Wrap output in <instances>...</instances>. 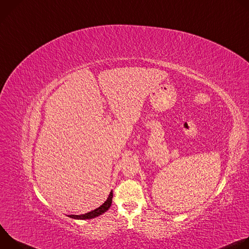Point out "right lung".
Returning a JSON list of instances; mask_svg holds the SVG:
<instances>
[{
  "mask_svg": "<svg viewBox=\"0 0 249 249\" xmlns=\"http://www.w3.org/2000/svg\"><path fill=\"white\" fill-rule=\"evenodd\" d=\"M112 197H113V193L112 191L109 193V196L107 198V200H106L100 207L89 212V213H86V214H82V215H69L68 217L72 218V219H76V220H89V219H93V218H96L100 215H102L103 213H105L106 211H107L110 206H111V203H112Z\"/></svg>",
  "mask_w": 249,
  "mask_h": 249,
  "instance_id": "add662e5",
  "label": "right lung"
}]
</instances>
